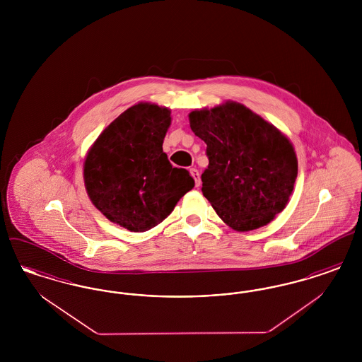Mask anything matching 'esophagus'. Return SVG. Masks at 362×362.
<instances>
[{
	"label": "esophagus",
	"mask_w": 362,
	"mask_h": 362,
	"mask_svg": "<svg viewBox=\"0 0 362 362\" xmlns=\"http://www.w3.org/2000/svg\"><path fill=\"white\" fill-rule=\"evenodd\" d=\"M189 173H191V176H192V177H194V180H195V186H197V187H199V186H201V176H199L198 170L191 168V170H189Z\"/></svg>",
	"instance_id": "34e87169"
}]
</instances>
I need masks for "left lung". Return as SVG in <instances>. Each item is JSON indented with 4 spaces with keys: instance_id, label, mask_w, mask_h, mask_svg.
<instances>
[{
    "instance_id": "obj_1",
    "label": "left lung",
    "mask_w": 362,
    "mask_h": 362,
    "mask_svg": "<svg viewBox=\"0 0 362 362\" xmlns=\"http://www.w3.org/2000/svg\"><path fill=\"white\" fill-rule=\"evenodd\" d=\"M189 119L191 130L207 145L202 192L218 217L238 232L273 221L288 205L297 177L291 139L232 100L194 110Z\"/></svg>"
}]
</instances>
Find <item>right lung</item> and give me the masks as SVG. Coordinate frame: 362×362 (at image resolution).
I'll return each instance as SVG.
<instances>
[{"label": "right lung", "mask_w": 362, "mask_h": 362, "mask_svg": "<svg viewBox=\"0 0 362 362\" xmlns=\"http://www.w3.org/2000/svg\"><path fill=\"white\" fill-rule=\"evenodd\" d=\"M171 119L170 108L139 102L111 122L86 153L90 202L130 232L160 224L195 185L189 171L173 168L163 152Z\"/></svg>", "instance_id": "1"}]
</instances>
